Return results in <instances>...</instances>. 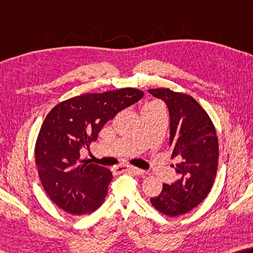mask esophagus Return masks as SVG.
I'll return each instance as SVG.
<instances>
[{"label": "esophagus", "instance_id": "esophagus-1", "mask_svg": "<svg viewBox=\"0 0 253 253\" xmlns=\"http://www.w3.org/2000/svg\"><path fill=\"white\" fill-rule=\"evenodd\" d=\"M126 171H129L131 173L134 174H137V176H142L146 171L142 170V169H139V168H136V167H132V166H129V167H126V166H121V167H116L114 169V172L115 173H122V172H126Z\"/></svg>", "mask_w": 253, "mask_h": 253}]
</instances>
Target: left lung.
Listing matches in <instances>:
<instances>
[{
    "instance_id": "left-lung-1",
    "label": "left lung",
    "mask_w": 253,
    "mask_h": 253,
    "mask_svg": "<svg viewBox=\"0 0 253 253\" xmlns=\"http://www.w3.org/2000/svg\"><path fill=\"white\" fill-rule=\"evenodd\" d=\"M148 91L167 105L171 158L180 159L172 165L178 180L164 183L162 192L150 198V203L162 213L177 217L198 206L212 188L219 158L217 134L209 115L191 96L169 88Z\"/></svg>"
}]
</instances>
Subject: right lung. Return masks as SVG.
Returning a JSON list of instances; mask_svg holds the SVG:
<instances>
[{
  "label": "right lung",
  "instance_id": "add662e5",
  "mask_svg": "<svg viewBox=\"0 0 253 253\" xmlns=\"http://www.w3.org/2000/svg\"><path fill=\"white\" fill-rule=\"evenodd\" d=\"M141 90L122 88L83 94L57 104L43 123L35 144V163L49 199L71 214L98 209L113 179L108 168L81 158L116 114L142 98Z\"/></svg>",
  "mask_w": 253,
  "mask_h": 253
}]
</instances>
